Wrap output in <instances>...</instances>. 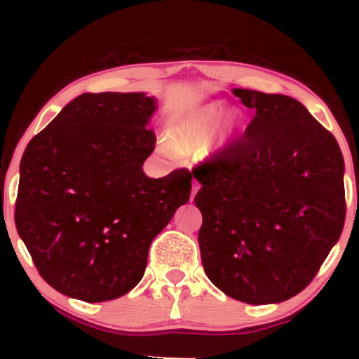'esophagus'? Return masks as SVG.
<instances>
[{
	"label": "esophagus",
	"instance_id": "34e87169",
	"mask_svg": "<svg viewBox=\"0 0 359 359\" xmlns=\"http://www.w3.org/2000/svg\"><path fill=\"white\" fill-rule=\"evenodd\" d=\"M199 189H201L199 182H197V180H194V184H192V196H191V199H194V197H196V194H197V191H199Z\"/></svg>",
	"mask_w": 359,
	"mask_h": 359
}]
</instances>
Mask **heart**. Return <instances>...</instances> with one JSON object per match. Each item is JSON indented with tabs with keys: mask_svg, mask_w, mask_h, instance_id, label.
Returning <instances> with one entry per match:
<instances>
[{
	"mask_svg": "<svg viewBox=\"0 0 359 359\" xmlns=\"http://www.w3.org/2000/svg\"><path fill=\"white\" fill-rule=\"evenodd\" d=\"M221 101L194 108L175 118L170 126V145L165 143L167 154L212 155L233 142L241 130V118L236 113H226ZM225 115L224 117L222 114Z\"/></svg>",
	"mask_w": 359,
	"mask_h": 359,
	"instance_id": "1",
	"label": "heart"
}]
</instances>
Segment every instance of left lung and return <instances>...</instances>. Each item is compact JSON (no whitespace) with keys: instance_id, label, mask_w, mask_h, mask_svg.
I'll return each mask as SVG.
<instances>
[{"instance_id":"obj_1","label":"left lung","mask_w":359,"mask_h":359,"mask_svg":"<svg viewBox=\"0 0 359 359\" xmlns=\"http://www.w3.org/2000/svg\"><path fill=\"white\" fill-rule=\"evenodd\" d=\"M257 111L241 140L197 168L199 248L209 280L241 302L302 292L344 226V160L302 102L233 89Z\"/></svg>"}]
</instances>
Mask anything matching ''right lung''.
Returning a JSON list of instances; mask_svg holds the SVG:
<instances>
[{"label": "right lung", "instance_id": "1", "mask_svg": "<svg viewBox=\"0 0 359 359\" xmlns=\"http://www.w3.org/2000/svg\"><path fill=\"white\" fill-rule=\"evenodd\" d=\"M155 111L145 93H86L27 145L15 224L42 278L67 297L104 302L137 287L154 238L189 201L187 168L143 172Z\"/></svg>", "mask_w": 359, "mask_h": 359}]
</instances>
